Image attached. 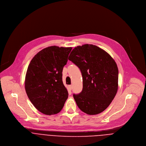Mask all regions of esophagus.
Segmentation results:
<instances>
[{
	"instance_id": "1",
	"label": "esophagus",
	"mask_w": 146,
	"mask_h": 146,
	"mask_svg": "<svg viewBox=\"0 0 146 146\" xmlns=\"http://www.w3.org/2000/svg\"><path fill=\"white\" fill-rule=\"evenodd\" d=\"M72 89V85L68 86V90H69V91H71Z\"/></svg>"
}]
</instances>
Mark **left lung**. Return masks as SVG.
Masks as SVG:
<instances>
[{"label":"left lung","mask_w":146,"mask_h":146,"mask_svg":"<svg viewBox=\"0 0 146 146\" xmlns=\"http://www.w3.org/2000/svg\"><path fill=\"white\" fill-rule=\"evenodd\" d=\"M69 60L78 67L82 77V90L73 94L79 109L90 115L103 111L118 90V69L115 60L105 50L92 44L75 47Z\"/></svg>","instance_id":"8db88e82"}]
</instances>
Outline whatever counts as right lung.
<instances>
[{"mask_svg":"<svg viewBox=\"0 0 146 146\" xmlns=\"http://www.w3.org/2000/svg\"><path fill=\"white\" fill-rule=\"evenodd\" d=\"M72 47L50 46L39 51L31 60L25 80L27 94L40 112L58 113L68 98L62 81V70Z\"/></svg>","mask_w":146,"mask_h":146,"instance_id":"right-lung-1","label":"right lung"}]
</instances>
